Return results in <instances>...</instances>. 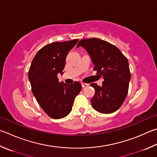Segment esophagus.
<instances>
[{"label":"esophagus","instance_id":"1","mask_svg":"<svg viewBox=\"0 0 157 157\" xmlns=\"http://www.w3.org/2000/svg\"><path fill=\"white\" fill-rule=\"evenodd\" d=\"M82 87L84 88V87H86V86H88V84H86V83H82Z\"/></svg>","mask_w":157,"mask_h":157}]
</instances>
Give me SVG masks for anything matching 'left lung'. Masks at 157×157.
Returning <instances> with one entry per match:
<instances>
[{"label": "left lung", "mask_w": 157, "mask_h": 157, "mask_svg": "<svg viewBox=\"0 0 157 157\" xmlns=\"http://www.w3.org/2000/svg\"><path fill=\"white\" fill-rule=\"evenodd\" d=\"M87 51L94 71L104 78L102 86L90 84L95 93L91 99L92 106L98 112L109 114L117 110L126 99L130 72L128 59L115 45L99 38L83 39L77 47Z\"/></svg>", "instance_id": "1"}]
</instances>
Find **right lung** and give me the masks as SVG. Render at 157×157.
Segmentation results:
<instances>
[{"instance_id":"obj_1","label":"right lung","mask_w":157,"mask_h":157,"mask_svg":"<svg viewBox=\"0 0 157 157\" xmlns=\"http://www.w3.org/2000/svg\"><path fill=\"white\" fill-rule=\"evenodd\" d=\"M79 40L55 42L38 51L31 62L28 77L37 101L50 117L58 119L69 114L75 97L82 89L78 82L62 84L58 75H62L68 53Z\"/></svg>"}]
</instances>
